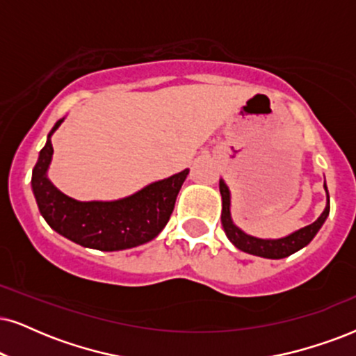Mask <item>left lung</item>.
I'll list each match as a JSON object with an SVG mask.
<instances>
[{"mask_svg": "<svg viewBox=\"0 0 356 356\" xmlns=\"http://www.w3.org/2000/svg\"><path fill=\"white\" fill-rule=\"evenodd\" d=\"M323 188L327 192V205L325 210L322 211V215L316 222L307 225V227L300 228V230L291 233L284 238H277V240H263V238H256L251 235H246L245 232L240 230L235 223H233L232 215H230V191H228L227 184L220 181V193H222V225L223 230L227 233L228 240L236 246L238 250L245 251V253L261 256V258L268 259H281L286 256H291L296 251L302 250L304 246H307L312 238L317 235V232L321 230V227L328 217V211H330V202H328V191L325 182H323Z\"/></svg>", "mask_w": 356, "mask_h": 356, "instance_id": "8db88e82", "label": "left lung"}]
</instances>
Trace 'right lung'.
Instances as JSON below:
<instances>
[{"label":"right lung","instance_id":"1","mask_svg":"<svg viewBox=\"0 0 356 356\" xmlns=\"http://www.w3.org/2000/svg\"><path fill=\"white\" fill-rule=\"evenodd\" d=\"M62 121L64 118L58 120L49 133L31 179L39 211L49 227L77 245L100 251L134 248L159 235L169 222L188 169L152 182L120 200H74L54 187L47 177L54 152L51 136Z\"/></svg>","mask_w":356,"mask_h":356}]
</instances>
